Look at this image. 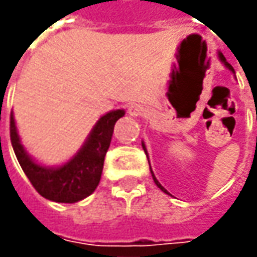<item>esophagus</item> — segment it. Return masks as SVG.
I'll return each mask as SVG.
<instances>
[{"instance_id":"esophagus-1","label":"esophagus","mask_w":257,"mask_h":257,"mask_svg":"<svg viewBox=\"0 0 257 257\" xmlns=\"http://www.w3.org/2000/svg\"><path fill=\"white\" fill-rule=\"evenodd\" d=\"M128 112L131 117H143V115L147 114V110L143 106H140V104H132V106L129 107Z\"/></svg>"}]
</instances>
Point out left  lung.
<instances>
[{"label":"left lung","mask_w":257,"mask_h":257,"mask_svg":"<svg viewBox=\"0 0 257 257\" xmlns=\"http://www.w3.org/2000/svg\"><path fill=\"white\" fill-rule=\"evenodd\" d=\"M217 56H219V60H220L221 63H223V66H224V67H226V68H228V70H230V71H231V73L234 74V75H235V71H234V68H232L231 64H230V63H228V62H227L226 58L223 56V53L219 52V53H217ZM142 147H143V150H145L146 156H147V160H149V153H147V149H146L145 142H142ZM149 164H150V161H149ZM150 172H151V176H153V180H154V183L157 184V187H158V189H160V190H162L164 193H167V194H168L167 190H165V189H164V187H162L161 183H160V182L157 180L156 176H154V172H153V169H151V167H150Z\"/></svg>","instance_id":"1"}]
</instances>
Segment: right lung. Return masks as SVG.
I'll return each instance as SVG.
<instances>
[{"mask_svg": "<svg viewBox=\"0 0 257 257\" xmlns=\"http://www.w3.org/2000/svg\"><path fill=\"white\" fill-rule=\"evenodd\" d=\"M125 110H112L101 115L84 145L68 161L56 167L37 162L22 145L14 112H11V142L20 167L34 189L53 202L74 204L89 197L100 182L104 157L111 143L114 125Z\"/></svg>", "mask_w": 257, "mask_h": 257, "instance_id": "obj_1", "label": "right lung"}]
</instances>
